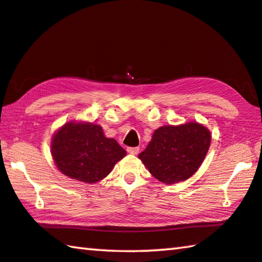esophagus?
<instances>
[{"label":"esophagus","mask_w":262,"mask_h":262,"mask_svg":"<svg viewBox=\"0 0 262 262\" xmlns=\"http://www.w3.org/2000/svg\"><path fill=\"white\" fill-rule=\"evenodd\" d=\"M127 151L130 155H137L140 151V149L139 148H127Z\"/></svg>","instance_id":"1"}]
</instances>
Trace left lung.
<instances>
[{
	"instance_id": "8db88e82",
	"label": "left lung",
	"mask_w": 262,
	"mask_h": 262,
	"mask_svg": "<svg viewBox=\"0 0 262 262\" xmlns=\"http://www.w3.org/2000/svg\"><path fill=\"white\" fill-rule=\"evenodd\" d=\"M210 142V130L196 121L162 126L154 132L151 141L139 158L161 183L177 184L199 170Z\"/></svg>"
}]
</instances>
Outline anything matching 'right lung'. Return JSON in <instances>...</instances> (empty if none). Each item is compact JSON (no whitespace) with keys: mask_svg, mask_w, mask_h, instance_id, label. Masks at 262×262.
Instances as JSON below:
<instances>
[{"mask_svg":"<svg viewBox=\"0 0 262 262\" xmlns=\"http://www.w3.org/2000/svg\"><path fill=\"white\" fill-rule=\"evenodd\" d=\"M51 154L61 173L86 184L98 183L126 156L114 139L95 122L68 121L51 141Z\"/></svg>","mask_w":262,"mask_h":262,"instance_id":"obj_1","label":"right lung"}]
</instances>
